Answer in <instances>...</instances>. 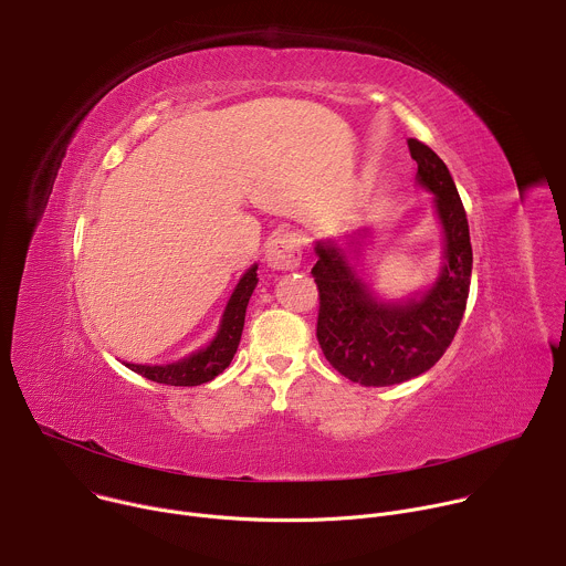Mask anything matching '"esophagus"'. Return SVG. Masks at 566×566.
I'll use <instances>...</instances> for the list:
<instances>
[{
  "label": "esophagus",
  "instance_id": "obj_1",
  "mask_svg": "<svg viewBox=\"0 0 566 566\" xmlns=\"http://www.w3.org/2000/svg\"><path fill=\"white\" fill-rule=\"evenodd\" d=\"M302 262V241L295 232L286 230L275 234L266 247V264L275 271H293Z\"/></svg>",
  "mask_w": 566,
  "mask_h": 566
}]
</instances>
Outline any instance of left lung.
<instances>
[{
	"mask_svg": "<svg viewBox=\"0 0 566 566\" xmlns=\"http://www.w3.org/2000/svg\"><path fill=\"white\" fill-rule=\"evenodd\" d=\"M408 147L419 184L434 192L446 234V262L432 289L406 302H380L334 241H317L311 269L319 295V349L334 369L365 387L396 385L437 365L454 340L470 291L472 247L457 186L426 143L408 138Z\"/></svg>",
	"mask_w": 566,
	"mask_h": 566,
	"instance_id": "8db88e82",
	"label": "left lung"
}]
</instances>
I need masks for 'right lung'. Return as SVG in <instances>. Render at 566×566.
I'll use <instances>...</instances> for the list:
<instances>
[{"label": "right lung", "mask_w": 566, "mask_h": 566, "mask_svg": "<svg viewBox=\"0 0 566 566\" xmlns=\"http://www.w3.org/2000/svg\"><path fill=\"white\" fill-rule=\"evenodd\" d=\"M255 286H258V264H253L234 286L226 304L219 332L206 349H199L197 354H190L188 358L170 365H127V367L145 376L147 380L175 385V387H192V385L212 380L230 365L239 347L241 332H244L247 306Z\"/></svg>", "instance_id": "right-lung-1"}]
</instances>
